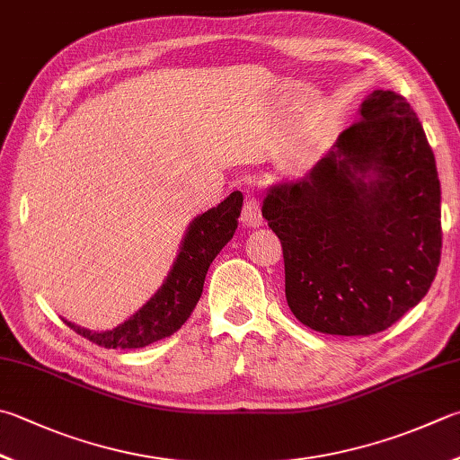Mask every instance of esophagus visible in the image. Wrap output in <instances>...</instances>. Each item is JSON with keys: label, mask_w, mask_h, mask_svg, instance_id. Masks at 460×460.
<instances>
[{"label": "esophagus", "mask_w": 460, "mask_h": 460, "mask_svg": "<svg viewBox=\"0 0 460 460\" xmlns=\"http://www.w3.org/2000/svg\"><path fill=\"white\" fill-rule=\"evenodd\" d=\"M242 226L248 228H258L262 226V212H260V204L256 200H246L244 208H242V216H240Z\"/></svg>", "instance_id": "34e87169"}]
</instances>
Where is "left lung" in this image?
Wrapping results in <instances>:
<instances>
[{"mask_svg":"<svg viewBox=\"0 0 460 460\" xmlns=\"http://www.w3.org/2000/svg\"><path fill=\"white\" fill-rule=\"evenodd\" d=\"M286 300L312 331L368 336L417 306L443 248L440 181L411 103L375 90L305 178L268 188Z\"/></svg>","mask_w":460,"mask_h":460,"instance_id":"left-lung-1","label":"left lung"}]
</instances>
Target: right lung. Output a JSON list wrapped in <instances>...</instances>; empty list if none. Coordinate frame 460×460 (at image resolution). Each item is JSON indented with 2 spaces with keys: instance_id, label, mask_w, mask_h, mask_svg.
Masks as SVG:
<instances>
[{
  "instance_id": "add662e5",
  "label": "right lung",
  "mask_w": 460,
  "mask_h": 460,
  "mask_svg": "<svg viewBox=\"0 0 460 460\" xmlns=\"http://www.w3.org/2000/svg\"><path fill=\"white\" fill-rule=\"evenodd\" d=\"M242 200L244 198L240 192H232L226 200L190 222L168 279L164 280L158 292L122 324L111 331L95 332L69 320L64 323L103 349H144L174 334L200 300L212 260L220 254V250L236 232Z\"/></svg>"
}]
</instances>
